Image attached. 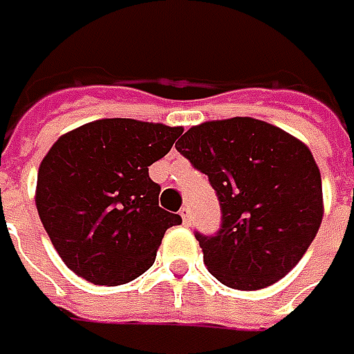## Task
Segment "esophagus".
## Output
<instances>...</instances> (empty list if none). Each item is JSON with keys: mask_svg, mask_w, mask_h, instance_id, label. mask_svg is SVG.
<instances>
[{"mask_svg": "<svg viewBox=\"0 0 354 354\" xmlns=\"http://www.w3.org/2000/svg\"><path fill=\"white\" fill-rule=\"evenodd\" d=\"M179 214H181V218H183V225H191V209H189V207H183V209L179 211Z\"/></svg>", "mask_w": 354, "mask_h": 354, "instance_id": "1", "label": "esophagus"}]
</instances>
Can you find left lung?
<instances>
[{
  "instance_id": "left-lung-1",
  "label": "left lung",
  "mask_w": 354,
  "mask_h": 354,
  "mask_svg": "<svg viewBox=\"0 0 354 354\" xmlns=\"http://www.w3.org/2000/svg\"><path fill=\"white\" fill-rule=\"evenodd\" d=\"M175 147L209 177L221 203L218 232L195 234L209 272L234 290L283 278L323 218L321 173L309 147L254 118L193 126Z\"/></svg>"
}]
</instances>
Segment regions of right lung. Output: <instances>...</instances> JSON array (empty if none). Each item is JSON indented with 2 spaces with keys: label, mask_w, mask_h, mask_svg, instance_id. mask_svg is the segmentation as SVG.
I'll list each match as a JSON object with an SVG mask.
<instances>
[{
  "label": "right lung",
  "mask_w": 354,
  "mask_h": 354,
  "mask_svg": "<svg viewBox=\"0 0 354 354\" xmlns=\"http://www.w3.org/2000/svg\"><path fill=\"white\" fill-rule=\"evenodd\" d=\"M183 128L106 118L61 136L41 161L35 203L62 262L96 286L128 283L156 262L181 216L159 207L149 165Z\"/></svg>",
  "instance_id": "right-lung-1"
}]
</instances>
